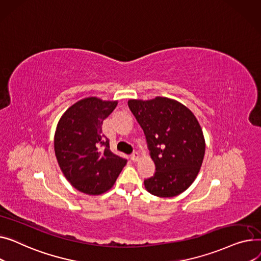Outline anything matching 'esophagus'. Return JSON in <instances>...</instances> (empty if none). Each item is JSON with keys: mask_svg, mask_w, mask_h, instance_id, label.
<instances>
[{"mask_svg": "<svg viewBox=\"0 0 261 261\" xmlns=\"http://www.w3.org/2000/svg\"><path fill=\"white\" fill-rule=\"evenodd\" d=\"M137 159H138V152H133V154L130 155V160L137 161Z\"/></svg>", "mask_w": 261, "mask_h": 261, "instance_id": "1", "label": "esophagus"}]
</instances>
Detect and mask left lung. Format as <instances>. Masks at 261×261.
<instances>
[{"label": "left lung", "mask_w": 261, "mask_h": 261, "mask_svg": "<svg viewBox=\"0 0 261 261\" xmlns=\"http://www.w3.org/2000/svg\"><path fill=\"white\" fill-rule=\"evenodd\" d=\"M128 107L143 129L155 173L145 189L158 197H174L196 179L203 161L205 142L194 114L183 104L157 97L129 100Z\"/></svg>", "instance_id": "8db88e82"}]
</instances>
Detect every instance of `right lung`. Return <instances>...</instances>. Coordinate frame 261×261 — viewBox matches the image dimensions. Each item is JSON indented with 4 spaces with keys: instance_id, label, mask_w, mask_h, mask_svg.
<instances>
[{
    "instance_id": "obj_1",
    "label": "right lung",
    "mask_w": 261,
    "mask_h": 261,
    "mask_svg": "<svg viewBox=\"0 0 261 261\" xmlns=\"http://www.w3.org/2000/svg\"><path fill=\"white\" fill-rule=\"evenodd\" d=\"M117 106V101L91 97L74 103L60 119L55 134V152L61 171L71 186L88 195L109 191L126 159L110 149V140L102 135L103 121Z\"/></svg>"
}]
</instances>
